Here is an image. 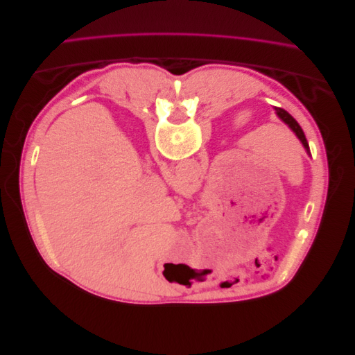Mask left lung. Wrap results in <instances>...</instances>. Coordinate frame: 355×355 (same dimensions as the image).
<instances>
[{
	"mask_svg": "<svg viewBox=\"0 0 355 355\" xmlns=\"http://www.w3.org/2000/svg\"><path fill=\"white\" fill-rule=\"evenodd\" d=\"M275 110H276L277 116L280 118V120H282L284 124H288V125L291 127V130L296 134L297 139H299V140H300V143L303 144V147H305V150L308 151V155H311V151H309V144H308V141H306L305 132H303V130L300 128V125L297 124V121L295 120V118H293L288 111H284L283 108H277V107H275Z\"/></svg>",
	"mask_w": 355,
	"mask_h": 355,
	"instance_id": "obj_1",
	"label": "left lung"
}]
</instances>
